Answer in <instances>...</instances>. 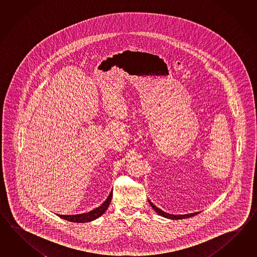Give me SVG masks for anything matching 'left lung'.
<instances>
[{"instance_id": "obj_1", "label": "left lung", "mask_w": 257, "mask_h": 257, "mask_svg": "<svg viewBox=\"0 0 257 257\" xmlns=\"http://www.w3.org/2000/svg\"><path fill=\"white\" fill-rule=\"evenodd\" d=\"M149 203H150V205L152 206V208L159 214V215H161V216H163L164 218H171V219H182V218H190V217H193V216H196L197 214L199 213V212H195V213H190V214H184V215H173V214L166 213V212H164L163 211L162 209H160V208H157L155 205H153V203L151 202L150 200H149Z\"/></svg>"}]
</instances>
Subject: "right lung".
Listing matches in <instances>:
<instances>
[{
    "mask_svg": "<svg viewBox=\"0 0 257 257\" xmlns=\"http://www.w3.org/2000/svg\"><path fill=\"white\" fill-rule=\"evenodd\" d=\"M112 196H113V193L111 192L108 197L106 198V200L100 207L94 208V209L89 211L87 213L75 214V215H59L58 214V216L60 218H64L66 220L71 221V222L84 223V222L92 221V220H94V219L99 218L100 216H102L104 213V211L108 208L111 199H112Z\"/></svg>",
    "mask_w": 257,
    "mask_h": 257,
    "instance_id": "obj_1",
    "label": "right lung"
}]
</instances>
